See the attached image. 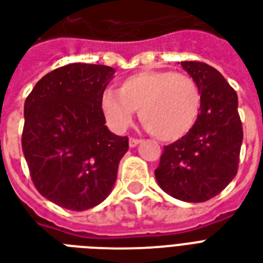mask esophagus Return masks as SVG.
<instances>
[{"label":"esophagus","mask_w":263,"mask_h":263,"mask_svg":"<svg viewBox=\"0 0 263 263\" xmlns=\"http://www.w3.org/2000/svg\"><path fill=\"white\" fill-rule=\"evenodd\" d=\"M142 140L141 138H136V137H132L129 140V145L132 146V148H134V146H137L138 144H140V142H141Z\"/></svg>","instance_id":"1"}]
</instances>
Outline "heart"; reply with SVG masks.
<instances>
[{"mask_svg": "<svg viewBox=\"0 0 263 263\" xmlns=\"http://www.w3.org/2000/svg\"><path fill=\"white\" fill-rule=\"evenodd\" d=\"M103 112L115 130L129 126L134 109L142 125L162 141H176L193 129L201 111L196 81L174 71H142L123 79L119 91L101 95Z\"/></svg>", "mask_w": 263, "mask_h": 263, "instance_id": "b5f03b06", "label": "heart"}]
</instances>
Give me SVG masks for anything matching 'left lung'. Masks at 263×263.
I'll return each mask as SVG.
<instances>
[{
    "mask_svg": "<svg viewBox=\"0 0 263 263\" xmlns=\"http://www.w3.org/2000/svg\"><path fill=\"white\" fill-rule=\"evenodd\" d=\"M201 93L196 125L163 148L155 177L170 196L200 203L217 196L237 174L243 126L237 95L222 74L201 62H181Z\"/></svg>",
    "mask_w": 263,
    "mask_h": 263,
    "instance_id": "left-lung-1",
    "label": "left lung"
}]
</instances>
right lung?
I'll list each match as a JSON object with an SVG mask.
<instances>
[{
    "instance_id": "obj_1",
    "label": "right lung",
    "mask_w": 263,
    "mask_h": 263,
    "mask_svg": "<svg viewBox=\"0 0 263 263\" xmlns=\"http://www.w3.org/2000/svg\"><path fill=\"white\" fill-rule=\"evenodd\" d=\"M115 70L72 63L36 82L24 103L22 148L36 191L72 211L89 210L108 196L127 136L111 133L101 95Z\"/></svg>"
}]
</instances>
